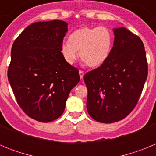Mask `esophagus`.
Instances as JSON below:
<instances>
[{
    "mask_svg": "<svg viewBox=\"0 0 156 156\" xmlns=\"http://www.w3.org/2000/svg\"><path fill=\"white\" fill-rule=\"evenodd\" d=\"M79 74H80V79L82 80L83 78V76H84V73H83V71H82V70H80Z\"/></svg>",
    "mask_w": 156,
    "mask_h": 156,
    "instance_id": "obj_1",
    "label": "esophagus"
}]
</instances>
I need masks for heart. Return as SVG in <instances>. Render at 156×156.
<instances>
[{
  "instance_id": "b5f03b06",
  "label": "heart",
  "mask_w": 156,
  "mask_h": 156,
  "mask_svg": "<svg viewBox=\"0 0 156 156\" xmlns=\"http://www.w3.org/2000/svg\"><path fill=\"white\" fill-rule=\"evenodd\" d=\"M113 44V35L107 27H83L69 37V42L61 45V53L69 64L80 57L88 67L98 68L108 59Z\"/></svg>"
}]
</instances>
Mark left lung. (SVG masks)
<instances>
[{
  "instance_id": "left-lung-1",
  "label": "left lung",
  "mask_w": 156,
  "mask_h": 156,
  "mask_svg": "<svg viewBox=\"0 0 156 156\" xmlns=\"http://www.w3.org/2000/svg\"><path fill=\"white\" fill-rule=\"evenodd\" d=\"M113 31L114 44L108 59L83 77L88 113L104 123L118 122L131 112L148 76L146 53L140 37L124 27Z\"/></svg>"
}]
</instances>
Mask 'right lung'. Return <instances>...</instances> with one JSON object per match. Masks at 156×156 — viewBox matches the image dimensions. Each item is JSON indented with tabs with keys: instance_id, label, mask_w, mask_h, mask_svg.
Returning a JSON list of instances; mask_svg holds the SVG:
<instances>
[{
	"instance_id": "1",
	"label": "right lung",
	"mask_w": 156,
	"mask_h": 156,
	"mask_svg": "<svg viewBox=\"0 0 156 156\" xmlns=\"http://www.w3.org/2000/svg\"><path fill=\"white\" fill-rule=\"evenodd\" d=\"M67 23L30 25L14 41L8 78L17 103L32 119L43 122L62 115L70 90L79 83V70L61 53Z\"/></svg>"
}]
</instances>
